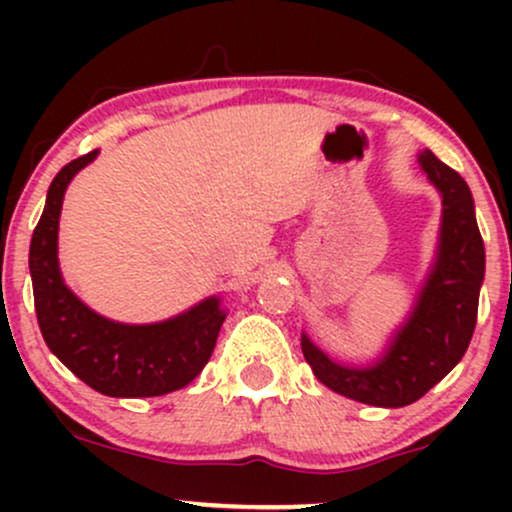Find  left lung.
Listing matches in <instances>:
<instances>
[{
    "label": "left lung",
    "mask_w": 512,
    "mask_h": 512,
    "mask_svg": "<svg viewBox=\"0 0 512 512\" xmlns=\"http://www.w3.org/2000/svg\"><path fill=\"white\" fill-rule=\"evenodd\" d=\"M419 163L443 195V231L436 269L411 320L387 356L370 368L339 366L308 337L301 342L305 361L322 385L373 407H407L424 397L460 363L477 327L486 257L472 192L462 175L431 151H424Z\"/></svg>",
    "instance_id": "1"
}]
</instances>
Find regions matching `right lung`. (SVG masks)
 I'll use <instances>...</instances> for the list:
<instances>
[{"mask_svg": "<svg viewBox=\"0 0 512 512\" xmlns=\"http://www.w3.org/2000/svg\"><path fill=\"white\" fill-rule=\"evenodd\" d=\"M96 151L74 158L52 180L28 252L33 301L50 351L88 387L108 397H158L202 373L226 320L216 298L158 325H120L86 308L64 286L57 264V226L69 180Z\"/></svg>", "mask_w": 512, "mask_h": 512, "instance_id": "right-lung-1", "label": "right lung"}]
</instances>
